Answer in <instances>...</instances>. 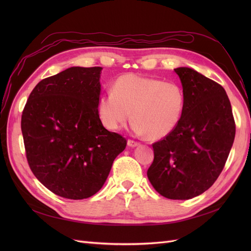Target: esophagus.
<instances>
[{
	"instance_id": "obj_1",
	"label": "esophagus",
	"mask_w": 251,
	"mask_h": 251,
	"mask_svg": "<svg viewBox=\"0 0 251 251\" xmlns=\"http://www.w3.org/2000/svg\"><path fill=\"white\" fill-rule=\"evenodd\" d=\"M127 146L131 147V148H135V147L139 146V142H138V141H134V140H132V139H128V140H127Z\"/></svg>"
}]
</instances>
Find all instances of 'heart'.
<instances>
[{
    "instance_id": "obj_1",
    "label": "heart",
    "mask_w": 251,
    "mask_h": 251,
    "mask_svg": "<svg viewBox=\"0 0 251 251\" xmlns=\"http://www.w3.org/2000/svg\"><path fill=\"white\" fill-rule=\"evenodd\" d=\"M184 103V92L177 82L125 74L114 82L113 91L98 98L97 111L108 130H119L132 114L136 133L159 139L176 128Z\"/></svg>"
}]
</instances>
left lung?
Returning a JSON list of instances; mask_svg holds the SVG:
<instances>
[{
    "mask_svg": "<svg viewBox=\"0 0 251 251\" xmlns=\"http://www.w3.org/2000/svg\"><path fill=\"white\" fill-rule=\"evenodd\" d=\"M175 72L183 88L184 110L176 128L153 143L148 178L165 198L187 200L207 191L223 171L235 124L221 85L191 68Z\"/></svg>",
    "mask_w": 251,
    "mask_h": 251,
    "instance_id": "obj_1",
    "label": "left lung"
}]
</instances>
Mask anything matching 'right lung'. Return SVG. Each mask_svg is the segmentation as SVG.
<instances>
[{"label": "right lung", "instance_id": "add662e5", "mask_svg": "<svg viewBox=\"0 0 251 251\" xmlns=\"http://www.w3.org/2000/svg\"><path fill=\"white\" fill-rule=\"evenodd\" d=\"M101 67H71L41 80L23 110L27 161L49 191L81 200L104 184L114 159L126 147L97 111Z\"/></svg>", "mask_w": 251, "mask_h": 251}]
</instances>
